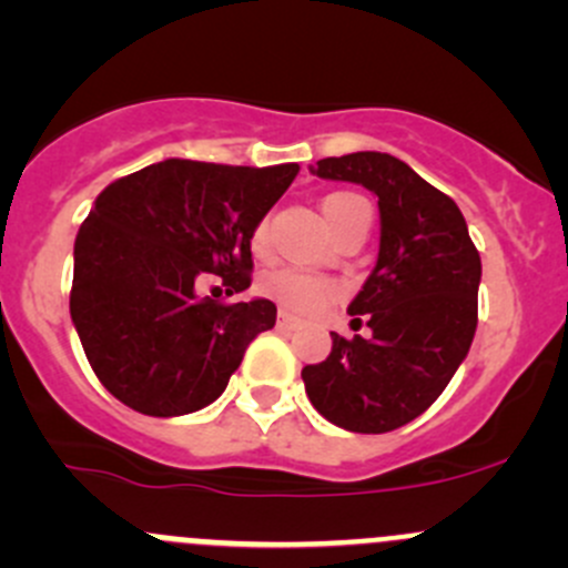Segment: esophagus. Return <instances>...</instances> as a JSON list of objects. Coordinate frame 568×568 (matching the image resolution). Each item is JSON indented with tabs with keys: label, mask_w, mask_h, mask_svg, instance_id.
<instances>
[{
	"label": "esophagus",
	"mask_w": 568,
	"mask_h": 568,
	"mask_svg": "<svg viewBox=\"0 0 568 568\" xmlns=\"http://www.w3.org/2000/svg\"><path fill=\"white\" fill-rule=\"evenodd\" d=\"M277 326H280V329H296V326H302V321L296 316H291V313L280 311L277 313Z\"/></svg>",
	"instance_id": "esophagus-1"
}]
</instances>
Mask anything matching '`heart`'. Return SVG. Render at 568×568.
<instances>
[{
    "label": "heart",
    "mask_w": 568,
    "mask_h": 568,
    "mask_svg": "<svg viewBox=\"0 0 568 568\" xmlns=\"http://www.w3.org/2000/svg\"><path fill=\"white\" fill-rule=\"evenodd\" d=\"M359 203H365L363 197L352 192H335L324 200V214L329 220V225L335 227L357 209ZM268 242V222L261 220L252 231V250L263 252ZM257 291L263 296H268L277 305L288 307V311L296 313H318L324 311L329 302L337 300L341 288H337L335 280L321 277V274L302 272V268H274V272H266L261 280H257Z\"/></svg>",
    "instance_id": "obj_1"
}]
</instances>
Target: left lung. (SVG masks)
<instances>
[{
	"label": "left lung",
	"mask_w": 568,
	"mask_h": 568,
	"mask_svg": "<svg viewBox=\"0 0 568 568\" xmlns=\"http://www.w3.org/2000/svg\"><path fill=\"white\" fill-rule=\"evenodd\" d=\"M363 183L379 197V257L348 305L354 326L332 332L324 363L305 365L311 404L335 426L385 434L406 426L443 395L478 326L480 255L459 205L390 153L329 156L313 170Z\"/></svg>",
	"instance_id": "obj_1"
}]
</instances>
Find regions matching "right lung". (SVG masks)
<instances>
[{
	"label": "right lung",
	"mask_w": 568,
	"mask_h": 568,
	"mask_svg": "<svg viewBox=\"0 0 568 568\" xmlns=\"http://www.w3.org/2000/svg\"><path fill=\"white\" fill-rule=\"evenodd\" d=\"M296 173L300 164L164 159L95 197L73 244L71 318L114 398L175 417L225 393L277 307L197 296V280L220 274L225 294L250 288L252 231Z\"/></svg>",
	"instance_id": "right-lung-1"
}]
</instances>
